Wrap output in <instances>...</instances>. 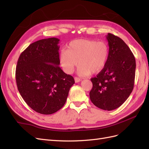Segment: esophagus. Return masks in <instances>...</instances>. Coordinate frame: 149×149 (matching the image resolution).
I'll use <instances>...</instances> for the list:
<instances>
[{
    "label": "esophagus",
    "mask_w": 149,
    "mask_h": 149,
    "mask_svg": "<svg viewBox=\"0 0 149 149\" xmlns=\"http://www.w3.org/2000/svg\"><path fill=\"white\" fill-rule=\"evenodd\" d=\"M74 79H75V83H79V82H80V81H81V79L80 78L76 77H75L74 78Z\"/></svg>",
    "instance_id": "1"
}]
</instances>
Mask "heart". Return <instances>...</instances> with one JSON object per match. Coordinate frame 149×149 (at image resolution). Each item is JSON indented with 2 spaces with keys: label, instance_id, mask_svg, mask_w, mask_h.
<instances>
[{
  "label": "heart",
  "instance_id": "1",
  "mask_svg": "<svg viewBox=\"0 0 149 149\" xmlns=\"http://www.w3.org/2000/svg\"><path fill=\"white\" fill-rule=\"evenodd\" d=\"M109 46L103 41L91 39L75 40L69 43L68 49L62 50L59 61L64 71L73 72L79 63L77 74L87 76L97 74L105 66L109 56Z\"/></svg>",
  "mask_w": 149,
  "mask_h": 149
}]
</instances>
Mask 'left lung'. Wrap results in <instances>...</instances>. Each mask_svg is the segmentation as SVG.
<instances>
[{"label":"left lung","mask_w":149,"mask_h":149,"mask_svg":"<svg viewBox=\"0 0 149 149\" xmlns=\"http://www.w3.org/2000/svg\"><path fill=\"white\" fill-rule=\"evenodd\" d=\"M109 56L104 68L91 78L93 88L90 100L100 109L111 111L128 99L134 88L136 61L133 54L123 41L108 33Z\"/></svg>","instance_id":"obj_1"}]
</instances>
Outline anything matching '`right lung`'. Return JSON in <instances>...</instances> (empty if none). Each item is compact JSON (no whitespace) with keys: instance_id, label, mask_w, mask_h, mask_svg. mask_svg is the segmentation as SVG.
Listing matches in <instances>:
<instances>
[{"instance_id":"add662e5","label":"right lung","mask_w":149,"mask_h":149,"mask_svg":"<svg viewBox=\"0 0 149 149\" xmlns=\"http://www.w3.org/2000/svg\"><path fill=\"white\" fill-rule=\"evenodd\" d=\"M56 38L42 39L31 43L19 57L16 68L18 90L31 109L43 115L58 111L67 99L75 83L60 65Z\"/></svg>"}]
</instances>
